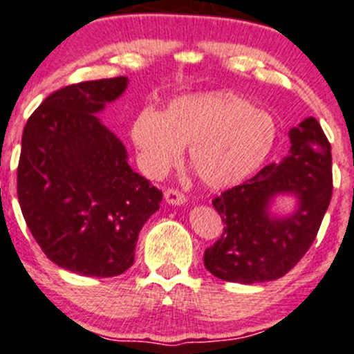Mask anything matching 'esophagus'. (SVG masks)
<instances>
[{
    "label": "esophagus",
    "instance_id": "obj_1",
    "mask_svg": "<svg viewBox=\"0 0 354 354\" xmlns=\"http://www.w3.org/2000/svg\"><path fill=\"white\" fill-rule=\"evenodd\" d=\"M165 200L169 205H183L186 201V196L181 192H178V189L168 188L165 189Z\"/></svg>",
    "mask_w": 354,
    "mask_h": 354
}]
</instances>
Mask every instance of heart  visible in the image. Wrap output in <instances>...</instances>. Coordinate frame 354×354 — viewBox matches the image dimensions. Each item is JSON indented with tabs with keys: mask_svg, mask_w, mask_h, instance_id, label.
Returning a JSON list of instances; mask_svg holds the SVG:
<instances>
[{
	"mask_svg": "<svg viewBox=\"0 0 354 354\" xmlns=\"http://www.w3.org/2000/svg\"><path fill=\"white\" fill-rule=\"evenodd\" d=\"M131 141L146 176L162 178L188 146V162L208 188L245 180L270 156L277 124L267 111L232 92H203L171 100L162 114L142 109Z\"/></svg>",
	"mask_w": 354,
	"mask_h": 354,
	"instance_id": "1",
	"label": "heart"
}]
</instances>
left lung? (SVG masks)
Returning <instances> with one entry per match:
<instances>
[{"label": "left lung", "mask_w": 354, "mask_h": 354, "mask_svg": "<svg viewBox=\"0 0 354 354\" xmlns=\"http://www.w3.org/2000/svg\"><path fill=\"white\" fill-rule=\"evenodd\" d=\"M289 138V156L212 201L225 227L203 260L221 281L257 284L282 277L316 240L333 195L331 145L314 118L292 127ZM281 192L299 201L284 219L268 215L271 198Z\"/></svg>", "instance_id": "8db88e82"}]
</instances>
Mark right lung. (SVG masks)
Wrapping results in <instances>:
<instances>
[{"mask_svg":"<svg viewBox=\"0 0 354 354\" xmlns=\"http://www.w3.org/2000/svg\"><path fill=\"white\" fill-rule=\"evenodd\" d=\"M126 87L127 77L67 85L23 129V218L46 257L87 277H114L133 266L139 232L162 200L95 115Z\"/></svg>","mask_w":354,"mask_h":354,"instance_id":"right-lung-1","label":"right lung"}]
</instances>
